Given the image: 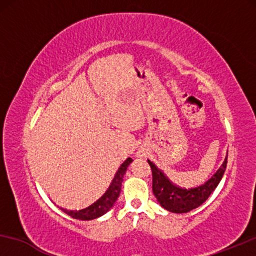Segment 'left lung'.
I'll return each mask as SVG.
<instances>
[{"label":"left lung","mask_w":256,"mask_h":256,"mask_svg":"<svg viewBox=\"0 0 256 256\" xmlns=\"http://www.w3.org/2000/svg\"><path fill=\"white\" fill-rule=\"evenodd\" d=\"M152 171V192L163 208L172 213H186L200 206L216 190L226 170L227 156L219 170L202 185L183 188L172 184L166 174L148 160Z\"/></svg>","instance_id":"1"}]
</instances>
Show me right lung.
Wrapping results in <instances>:
<instances>
[{"mask_svg": "<svg viewBox=\"0 0 256 256\" xmlns=\"http://www.w3.org/2000/svg\"><path fill=\"white\" fill-rule=\"evenodd\" d=\"M132 162V158H127L124 163L121 164V166L118 168V170L115 174V176L112 180L110 188H107V191L102 194V197H100L96 202H93L92 205H90L88 208L79 210V211H68V210L62 208L66 214L74 219L79 220H93L99 218V216H104V213H107L110 210L113 208V205L116 202V199L120 196L121 191V185L124 182V176L127 171V168L129 164Z\"/></svg>", "mask_w": 256, "mask_h": 256, "instance_id": "add662e5", "label": "right lung"}]
</instances>
